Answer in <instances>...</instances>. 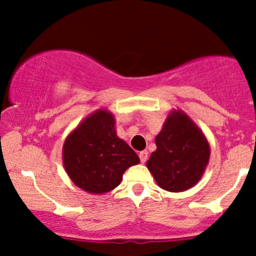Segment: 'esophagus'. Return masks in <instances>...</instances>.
<instances>
[{"mask_svg":"<svg viewBox=\"0 0 256 256\" xmlns=\"http://www.w3.org/2000/svg\"><path fill=\"white\" fill-rule=\"evenodd\" d=\"M140 156V160H141V162H146V160H148V151L144 150L141 151V152L138 154Z\"/></svg>","mask_w":256,"mask_h":256,"instance_id":"esophagus-1","label":"esophagus"}]
</instances>
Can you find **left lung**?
Returning <instances> with one entry per match:
<instances>
[{"label":"left lung","instance_id":"obj_1","mask_svg":"<svg viewBox=\"0 0 256 256\" xmlns=\"http://www.w3.org/2000/svg\"><path fill=\"white\" fill-rule=\"evenodd\" d=\"M155 144L156 150L146 166L158 186L169 192H183L198 184L209 162L210 144L186 112L173 108Z\"/></svg>","mask_w":256,"mask_h":256}]
</instances>
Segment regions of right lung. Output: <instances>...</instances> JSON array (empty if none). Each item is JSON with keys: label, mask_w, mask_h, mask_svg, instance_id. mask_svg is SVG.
<instances>
[{"label": "right lung", "mask_w": 256, "mask_h": 256, "mask_svg": "<svg viewBox=\"0 0 256 256\" xmlns=\"http://www.w3.org/2000/svg\"><path fill=\"white\" fill-rule=\"evenodd\" d=\"M62 162L72 182L83 191L102 195L120 184L124 172L140 162L137 154L119 138L115 118L98 108L65 138Z\"/></svg>", "instance_id": "1"}]
</instances>
